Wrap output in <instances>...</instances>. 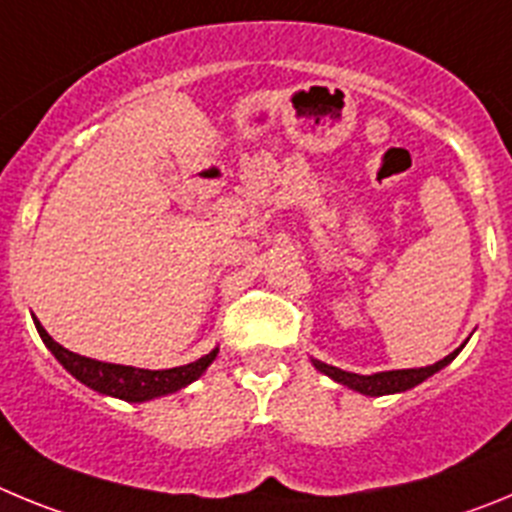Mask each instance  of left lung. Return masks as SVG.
<instances>
[{"instance_id":"8db88e82","label":"left lung","mask_w":512,"mask_h":512,"mask_svg":"<svg viewBox=\"0 0 512 512\" xmlns=\"http://www.w3.org/2000/svg\"><path fill=\"white\" fill-rule=\"evenodd\" d=\"M464 343L456 348L454 354H449L446 359L436 361L431 366H420V369H395V372H377V374H354V372H343L338 366H330L323 364V361L312 359L315 369L323 372L325 377L336 379L338 384H346L348 390H356L361 395H369V397H382V395H395V392H405V390H413L415 384L425 382L428 377H433L436 372H441L443 366L451 364L456 359Z\"/></svg>"}]
</instances>
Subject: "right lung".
Returning <instances> with one entry per match:
<instances>
[{"label":"right lung","instance_id":"obj_1","mask_svg":"<svg viewBox=\"0 0 512 512\" xmlns=\"http://www.w3.org/2000/svg\"><path fill=\"white\" fill-rule=\"evenodd\" d=\"M35 328H38L45 346L51 348V354L56 356L58 364H63V369H66L71 377L79 379L81 384H87L89 390L99 392V395L120 397V400L125 402H146L156 400V397L171 395V392H179L182 387L192 384L194 379H200L202 374H205L207 366H210L217 356V348H212L210 354L192 361V364L151 372V369L107 364V361L79 356L74 354V351H69V348H63L61 343L53 341V338L48 336V330L40 325L38 318H35Z\"/></svg>","mask_w":512,"mask_h":512}]
</instances>
